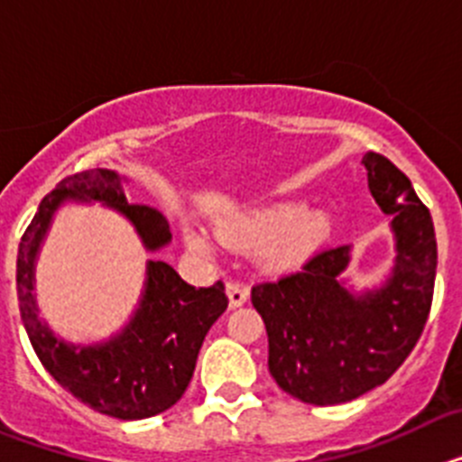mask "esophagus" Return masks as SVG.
Returning <instances> with one entry per match:
<instances>
[{
    "mask_svg": "<svg viewBox=\"0 0 462 462\" xmlns=\"http://www.w3.org/2000/svg\"><path fill=\"white\" fill-rule=\"evenodd\" d=\"M226 293H228V305H231V308H240V305L247 303V298H250V289L245 287L243 282H236V280L228 282Z\"/></svg>",
    "mask_w": 462,
    "mask_h": 462,
    "instance_id": "obj_1",
    "label": "esophagus"
}]
</instances>
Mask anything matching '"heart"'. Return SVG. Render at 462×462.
Instances as JSON below:
<instances>
[{
  "label": "heart",
  "instance_id": "obj_1",
  "mask_svg": "<svg viewBox=\"0 0 462 462\" xmlns=\"http://www.w3.org/2000/svg\"><path fill=\"white\" fill-rule=\"evenodd\" d=\"M300 203H273V206L254 208L224 219L217 226V238L231 247H256L281 238L287 250H300L305 245L319 240L326 231V219L317 212H305ZM187 243L194 252H210V245L201 234L189 231Z\"/></svg>",
  "mask_w": 462,
  "mask_h": 462
}]
</instances>
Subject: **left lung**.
Instances as JSON below:
<instances>
[{"instance_id": "8db88e82", "label": "left lung", "mask_w": 462, "mask_h": 462, "mask_svg": "<svg viewBox=\"0 0 462 462\" xmlns=\"http://www.w3.org/2000/svg\"><path fill=\"white\" fill-rule=\"evenodd\" d=\"M374 201L391 215L395 268L386 287L354 296L340 282L349 247L314 252L298 271L252 287L268 333V370L310 405H340L383 383L423 333L435 291L438 240L430 210L383 154L363 157Z\"/></svg>"}]
</instances>
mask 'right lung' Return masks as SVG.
Returning <instances> with one entry per match:
<instances>
[{"label":"right lung","mask_w":462,"mask_h":462,"mask_svg":"<svg viewBox=\"0 0 462 462\" xmlns=\"http://www.w3.org/2000/svg\"><path fill=\"white\" fill-rule=\"evenodd\" d=\"M71 196L120 210L132 219L148 250H159L171 240L169 222L162 212L126 201L116 171L89 169L67 175L43 196L20 240L18 300L24 330L43 368L73 398L122 421L150 419L173 407L189 386L206 333L228 305L224 284L219 280L212 287L196 289L164 261H148V287L141 308L120 336L94 346L57 340L36 312L32 296L34 259L52 212Z\"/></svg>","instance_id":"1"}]
</instances>
